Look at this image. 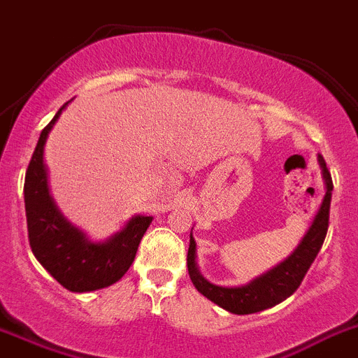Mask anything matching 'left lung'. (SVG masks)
<instances>
[{
    "label": "left lung",
    "instance_id": "obj_1",
    "mask_svg": "<svg viewBox=\"0 0 358 358\" xmlns=\"http://www.w3.org/2000/svg\"><path fill=\"white\" fill-rule=\"evenodd\" d=\"M320 168H322L323 180H325V196L320 205L318 213L315 215V220L296 249L292 255L268 270L263 275L256 277L255 280H250L249 285L238 286V288H224V286H215L205 279L199 273L198 263H196V242L190 235V245L189 252H187V268H189V275L192 285L196 286L201 295L212 300L222 309L229 310L233 315H252V313H259L268 307L277 306L288 296H292L300 286V282L306 277L307 270L313 265L315 258L318 256L320 249L323 245V240L327 236V229H329V212H330V199H332V176H330L327 162L322 155H318Z\"/></svg>",
    "mask_w": 358,
    "mask_h": 358
}]
</instances>
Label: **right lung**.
Masks as SVG:
<instances>
[{
    "mask_svg": "<svg viewBox=\"0 0 358 358\" xmlns=\"http://www.w3.org/2000/svg\"><path fill=\"white\" fill-rule=\"evenodd\" d=\"M63 103L55 118L40 134L24 180V206L28 238L33 255L63 288L85 293L108 288L125 275L132 265L139 242L148 229L152 217L136 215L125 228L106 242L93 243L81 229L73 228L59 213L49 194L48 171L43 166V146Z\"/></svg>",
    "mask_w": 358,
    "mask_h": 358,
    "instance_id": "1",
    "label": "right lung"
}]
</instances>
